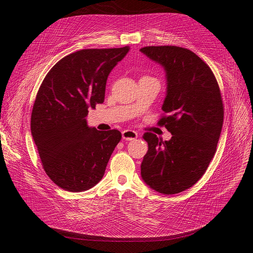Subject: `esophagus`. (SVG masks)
<instances>
[{"instance_id": "34e87169", "label": "esophagus", "mask_w": 253, "mask_h": 253, "mask_svg": "<svg viewBox=\"0 0 253 253\" xmlns=\"http://www.w3.org/2000/svg\"><path fill=\"white\" fill-rule=\"evenodd\" d=\"M122 137L125 140H133L138 137V134H137V132H135L133 130H124L122 132Z\"/></svg>"}]
</instances>
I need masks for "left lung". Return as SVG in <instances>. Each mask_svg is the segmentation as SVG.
<instances>
[{
	"instance_id": "obj_1",
	"label": "left lung",
	"mask_w": 253,
	"mask_h": 253,
	"mask_svg": "<svg viewBox=\"0 0 253 253\" xmlns=\"http://www.w3.org/2000/svg\"><path fill=\"white\" fill-rule=\"evenodd\" d=\"M140 51L166 71L164 116L158 124L172 134L165 141L152 132L143 134L149 150L141 177L156 192L173 195L193 187L215 154L223 123L220 90L211 69L189 49L148 46Z\"/></svg>"
}]
</instances>
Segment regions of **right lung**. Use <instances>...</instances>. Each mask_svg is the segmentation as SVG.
<instances>
[{
  "label": "right lung",
  "mask_w": 253,
  "mask_h": 253,
  "mask_svg": "<svg viewBox=\"0 0 253 253\" xmlns=\"http://www.w3.org/2000/svg\"><path fill=\"white\" fill-rule=\"evenodd\" d=\"M129 47L83 49L60 59L39 88L31 118L32 135L50 179L69 192L99 182L122 138L113 129L88 127L89 109L104 100L105 84Z\"/></svg>",
  "instance_id": "right-lung-1"
}]
</instances>
